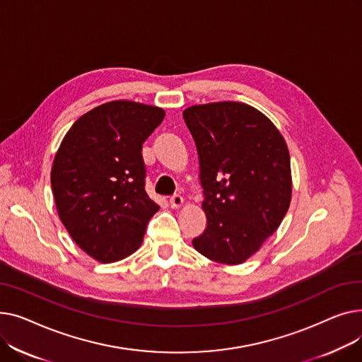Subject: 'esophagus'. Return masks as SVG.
Segmentation results:
<instances>
[{
  "label": "esophagus",
  "mask_w": 362,
  "mask_h": 362,
  "mask_svg": "<svg viewBox=\"0 0 362 362\" xmlns=\"http://www.w3.org/2000/svg\"><path fill=\"white\" fill-rule=\"evenodd\" d=\"M170 205H171V208H179V206H182V205H183V197L179 195V194L171 195V197H170Z\"/></svg>",
  "instance_id": "obj_1"
}]
</instances>
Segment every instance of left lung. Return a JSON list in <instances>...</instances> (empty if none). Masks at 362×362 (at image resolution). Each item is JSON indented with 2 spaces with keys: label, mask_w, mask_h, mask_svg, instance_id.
<instances>
[{
  "label": "left lung",
  "mask_w": 362,
  "mask_h": 362,
  "mask_svg": "<svg viewBox=\"0 0 362 362\" xmlns=\"http://www.w3.org/2000/svg\"><path fill=\"white\" fill-rule=\"evenodd\" d=\"M195 141L206 214L194 248L216 262L242 264L286 216L292 194L288 145L262 112L242 103L183 111Z\"/></svg>",
  "instance_id": "8db88e82"
}]
</instances>
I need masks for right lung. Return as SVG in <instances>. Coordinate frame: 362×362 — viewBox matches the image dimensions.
Masks as SVG:
<instances>
[{"label":"right lung","instance_id":"1","mask_svg":"<svg viewBox=\"0 0 362 362\" xmlns=\"http://www.w3.org/2000/svg\"><path fill=\"white\" fill-rule=\"evenodd\" d=\"M163 108L111 101L88 111L57 151L51 187L60 220L92 258L112 262L135 252L160 206L145 191L142 144Z\"/></svg>","mask_w":362,"mask_h":362}]
</instances>
